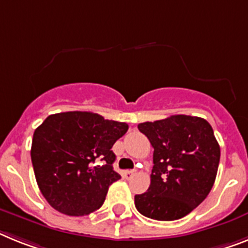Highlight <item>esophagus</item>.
I'll return each instance as SVG.
<instances>
[{
	"instance_id": "esophagus-1",
	"label": "esophagus",
	"mask_w": 248,
	"mask_h": 248,
	"mask_svg": "<svg viewBox=\"0 0 248 248\" xmlns=\"http://www.w3.org/2000/svg\"><path fill=\"white\" fill-rule=\"evenodd\" d=\"M135 174H136V170H127V171L124 172V175H126V178L127 179H131L132 178V176L135 175Z\"/></svg>"
}]
</instances>
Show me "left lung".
Instances as JSON below:
<instances>
[{"label": "left lung", "mask_w": 248, "mask_h": 248, "mask_svg": "<svg viewBox=\"0 0 248 248\" xmlns=\"http://www.w3.org/2000/svg\"><path fill=\"white\" fill-rule=\"evenodd\" d=\"M154 147L151 183L135 195L136 209L156 220L185 217L207 198L217 176L220 149L204 118L175 114L139 126Z\"/></svg>", "instance_id": "8db88e82"}]
</instances>
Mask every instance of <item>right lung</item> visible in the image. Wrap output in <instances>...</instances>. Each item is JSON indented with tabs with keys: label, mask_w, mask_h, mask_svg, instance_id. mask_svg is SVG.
<instances>
[{
	"label": "right lung",
	"mask_w": 248,
	"mask_h": 248,
	"mask_svg": "<svg viewBox=\"0 0 248 248\" xmlns=\"http://www.w3.org/2000/svg\"><path fill=\"white\" fill-rule=\"evenodd\" d=\"M127 130V124L93 112H63L45 118L34 132L31 161L47 203L77 217L99 209L109 185L121 179L112 166L116 155L111 149Z\"/></svg>",
	"instance_id": "add662e5"
}]
</instances>
